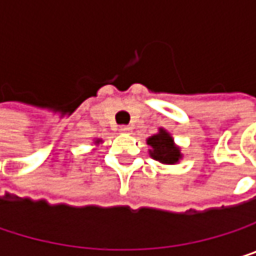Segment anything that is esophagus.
I'll return each mask as SVG.
<instances>
[{"instance_id": "1", "label": "esophagus", "mask_w": 256, "mask_h": 256, "mask_svg": "<svg viewBox=\"0 0 256 256\" xmlns=\"http://www.w3.org/2000/svg\"><path fill=\"white\" fill-rule=\"evenodd\" d=\"M120 132H123V133H130V132H132V128H130V126H122V128H120Z\"/></svg>"}]
</instances>
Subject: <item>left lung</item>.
<instances>
[{"label": "left lung", "instance_id": "obj_1", "mask_svg": "<svg viewBox=\"0 0 256 256\" xmlns=\"http://www.w3.org/2000/svg\"><path fill=\"white\" fill-rule=\"evenodd\" d=\"M148 145L152 148V151H150L151 157L166 163V164H175L180 158V152H179L178 146H175L172 136L166 132V130H160V133L151 136L148 140Z\"/></svg>", "mask_w": 256, "mask_h": 256}]
</instances>
